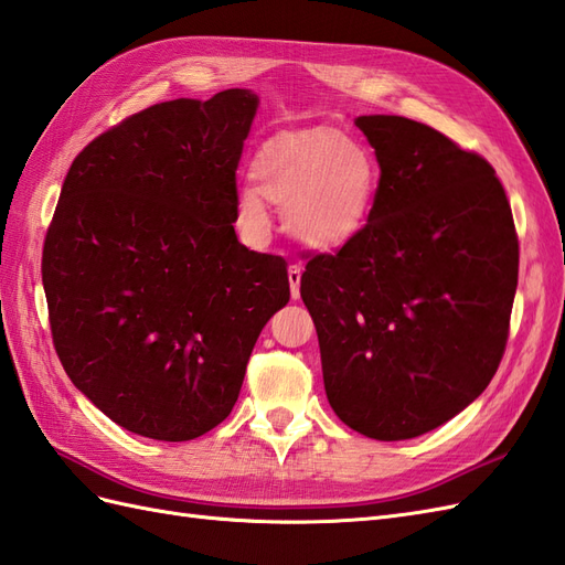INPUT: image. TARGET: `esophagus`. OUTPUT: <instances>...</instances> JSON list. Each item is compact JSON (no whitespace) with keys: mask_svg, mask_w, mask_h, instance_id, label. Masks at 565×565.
Returning a JSON list of instances; mask_svg holds the SVG:
<instances>
[{"mask_svg":"<svg viewBox=\"0 0 565 565\" xmlns=\"http://www.w3.org/2000/svg\"><path fill=\"white\" fill-rule=\"evenodd\" d=\"M300 277H302V267L300 265L288 267V284H291V298L294 300L300 296Z\"/></svg>","mask_w":565,"mask_h":565,"instance_id":"1","label":"esophagus"}]
</instances>
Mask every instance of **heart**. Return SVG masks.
Masks as SVG:
<instances>
[{
	"instance_id": "1",
	"label": "heart",
	"mask_w": 565,
	"mask_h": 565,
	"mask_svg": "<svg viewBox=\"0 0 565 565\" xmlns=\"http://www.w3.org/2000/svg\"><path fill=\"white\" fill-rule=\"evenodd\" d=\"M238 191V220L250 234L269 226L267 200L284 205L286 231L315 250H334L363 234L382 185L380 159L363 140L331 128L279 134L259 145Z\"/></svg>"
}]
</instances>
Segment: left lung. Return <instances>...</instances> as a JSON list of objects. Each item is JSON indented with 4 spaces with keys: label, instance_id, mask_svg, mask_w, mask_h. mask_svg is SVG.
Returning <instances> with one entry per match:
<instances>
[{
    "label": "left lung",
    "instance_id": "1",
    "mask_svg": "<svg viewBox=\"0 0 565 565\" xmlns=\"http://www.w3.org/2000/svg\"><path fill=\"white\" fill-rule=\"evenodd\" d=\"M355 126L382 167L363 234L315 255L300 298L339 420L413 439L480 396L503 358L518 286L509 198L484 157L392 114Z\"/></svg>",
    "mask_w": 565,
    "mask_h": 565
}]
</instances>
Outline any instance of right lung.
Instances as JSON below:
<instances>
[{
  "label": "right lung",
  "mask_w": 565,
  "mask_h": 565,
  "mask_svg": "<svg viewBox=\"0 0 565 565\" xmlns=\"http://www.w3.org/2000/svg\"><path fill=\"white\" fill-rule=\"evenodd\" d=\"M259 99H171L97 136L71 164L42 250L56 355L119 427L202 437L238 401L281 310L286 263L238 243L236 169Z\"/></svg>",
  "instance_id": "add662e5"
}]
</instances>
